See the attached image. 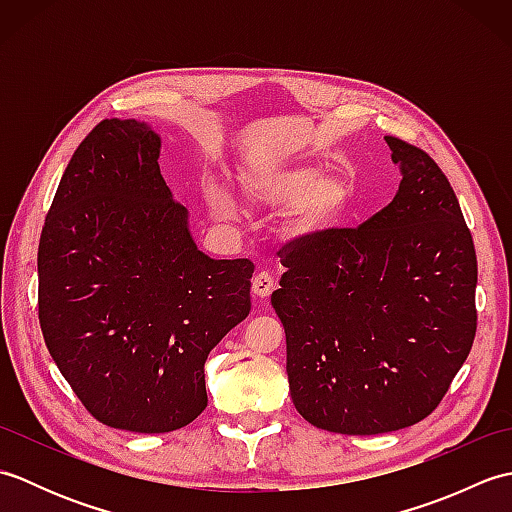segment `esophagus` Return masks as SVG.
I'll return each instance as SVG.
<instances>
[{
    "label": "esophagus",
    "mask_w": 512,
    "mask_h": 512,
    "mask_svg": "<svg viewBox=\"0 0 512 512\" xmlns=\"http://www.w3.org/2000/svg\"><path fill=\"white\" fill-rule=\"evenodd\" d=\"M275 288V279L273 273H268V270H262V273H257L253 279V292L257 297H268L270 292Z\"/></svg>",
    "instance_id": "obj_1"
}]
</instances>
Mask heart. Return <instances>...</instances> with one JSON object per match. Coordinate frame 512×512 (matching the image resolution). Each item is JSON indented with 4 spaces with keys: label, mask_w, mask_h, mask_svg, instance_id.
<instances>
[{
    "label": "heart",
    "mask_w": 512,
    "mask_h": 512,
    "mask_svg": "<svg viewBox=\"0 0 512 512\" xmlns=\"http://www.w3.org/2000/svg\"><path fill=\"white\" fill-rule=\"evenodd\" d=\"M244 198L255 206H288L286 233L306 239L328 228L352 198V182L341 173H319L312 167H275L242 176ZM206 204L220 220H235L239 204L222 187H209Z\"/></svg>",
    "instance_id": "heart-1"
}]
</instances>
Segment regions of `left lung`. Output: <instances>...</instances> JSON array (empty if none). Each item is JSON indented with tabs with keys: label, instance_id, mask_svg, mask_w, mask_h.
I'll use <instances>...</instances> for the list:
<instances>
[{
	"label": "left lung",
	"instance_id": "8db88e82",
	"mask_svg": "<svg viewBox=\"0 0 512 512\" xmlns=\"http://www.w3.org/2000/svg\"><path fill=\"white\" fill-rule=\"evenodd\" d=\"M385 143L402 173L394 200L361 226L286 244L270 297L292 402L314 427L347 436L427 418L477 330V257L460 202L427 151Z\"/></svg>",
	"mask_w": 512,
	"mask_h": 512
}]
</instances>
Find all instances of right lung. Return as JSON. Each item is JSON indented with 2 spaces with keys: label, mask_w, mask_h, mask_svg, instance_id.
Here are the masks:
<instances>
[{
  "label": "right lung",
  "mask_w": 512,
  "mask_h": 512,
  "mask_svg": "<svg viewBox=\"0 0 512 512\" xmlns=\"http://www.w3.org/2000/svg\"><path fill=\"white\" fill-rule=\"evenodd\" d=\"M160 136L105 118L76 147L39 239L43 341L92 416L167 433L206 407L204 363L250 312V259H211L160 176Z\"/></svg>",
  "instance_id": "obj_1"
}]
</instances>
